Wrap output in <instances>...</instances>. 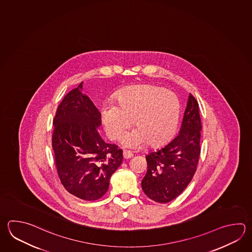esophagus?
I'll return each mask as SVG.
<instances>
[{"label":"esophagus","mask_w":252,"mask_h":252,"mask_svg":"<svg viewBox=\"0 0 252 252\" xmlns=\"http://www.w3.org/2000/svg\"><path fill=\"white\" fill-rule=\"evenodd\" d=\"M123 154H124V159H128V158L133 157V154L131 153V152H129L128 150H124V153Z\"/></svg>","instance_id":"1"}]
</instances>
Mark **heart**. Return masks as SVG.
<instances>
[{
  "mask_svg": "<svg viewBox=\"0 0 252 252\" xmlns=\"http://www.w3.org/2000/svg\"><path fill=\"white\" fill-rule=\"evenodd\" d=\"M114 102L102 106V124L107 137L117 140L134 120L137 128L123 138L127 148H141L148 142L152 147H160L177 128L181 104L172 91L151 85L135 86L121 90Z\"/></svg>",
  "mask_w": 252,
  "mask_h": 252,
  "instance_id": "obj_1",
  "label": "heart"
}]
</instances>
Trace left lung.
<instances>
[{
	"instance_id": "obj_1",
	"label": "left lung",
	"mask_w": 252,
	"mask_h": 252,
	"mask_svg": "<svg viewBox=\"0 0 252 252\" xmlns=\"http://www.w3.org/2000/svg\"><path fill=\"white\" fill-rule=\"evenodd\" d=\"M201 128L198 104L189 94L179 134L163 148L146 156L148 171L141 187L150 199L170 202L191 182L200 155Z\"/></svg>"
}]
</instances>
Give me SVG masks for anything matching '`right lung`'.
Returning a JSON list of instances; mask_svg holds the SVG:
<instances>
[{
	"mask_svg": "<svg viewBox=\"0 0 252 252\" xmlns=\"http://www.w3.org/2000/svg\"><path fill=\"white\" fill-rule=\"evenodd\" d=\"M83 82L66 94L53 124L52 145L61 183L84 200H96L108 190L110 179L123 163V150L105 143L97 128L101 114L83 94Z\"/></svg>",
	"mask_w": 252,
	"mask_h": 252,
	"instance_id": "obj_1",
	"label": "right lung"
}]
</instances>
